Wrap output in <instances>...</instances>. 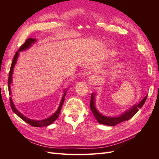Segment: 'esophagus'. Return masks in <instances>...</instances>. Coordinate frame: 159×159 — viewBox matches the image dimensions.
Instances as JSON below:
<instances>
[{"mask_svg":"<svg viewBox=\"0 0 159 159\" xmlns=\"http://www.w3.org/2000/svg\"><path fill=\"white\" fill-rule=\"evenodd\" d=\"M98 75H91L89 78V80H88V81L90 85H95L98 83Z\"/></svg>","mask_w":159,"mask_h":159,"instance_id":"obj_1","label":"esophagus"}]
</instances>
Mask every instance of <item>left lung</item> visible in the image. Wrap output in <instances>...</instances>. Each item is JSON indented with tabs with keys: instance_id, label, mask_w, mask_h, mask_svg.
Instances as JSON below:
<instances>
[{
	"instance_id": "left-lung-1",
	"label": "left lung",
	"mask_w": 159,
	"mask_h": 159,
	"mask_svg": "<svg viewBox=\"0 0 159 159\" xmlns=\"http://www.w3.org/2000/svg\"><path fill=\"white\" fill-rule=\"evenodd\" d=\"M94 97H95V94L91 93L89 105H90V109L92 111V112L94 115L95 117L96 118V119H97V121L99 122V123H101V124L106 125H109V126H115L117 124H119L125 121H127V120L133 117L138 111L139 109L141 108L143 104L145 103L147 96H145V97L144 98V99L139 104L134 105L131 109L128 110L125 113H124L123 114L120 115L119 117H106V116H104V115H103L102 114H101L95 107V102H94Z\"/></svg>"
}]
</instances>
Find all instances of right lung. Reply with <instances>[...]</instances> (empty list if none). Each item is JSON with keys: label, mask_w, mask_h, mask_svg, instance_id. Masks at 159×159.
<instances>
[{"label": "right lung", "mask_w": 159, "mask_h": 159, "mask_svg": "<svg viewBox=\"0 0 159 159\" xmlns=\"http://www.w3.org/2000/svg\"><path fill=\"white\" fill-rule=\"evenodd\" d=\"M36 41V40L35 38H28V39L26 40L25 42L24 43V44L20 47V48L18 49V51L16 52L15 53V54H14V56L13 57V60H12V64L11 66V69H10V71H9V75H8V92L9 94H11V84L12 83V72H13V68L14 67V65H15L16 62V60H17V57L18 56V52L19 51H22V50H26L28 48H30V46L32 45V43L35 42ZM66 94V92L64 93V95H63V98L61 99V103L60 104V106L57 109V110L56 111V112L53 114L52 116H50V117L47 118L46 119H43V120H39V121H37V120H32L30 119H28V117H25V115H23L22 114H21L20 112L18 111L15 108L14 105V103L12 102V98H10V103H11V107L12 110L14 111V113H15L18 116L21 118L23 121H25V122H26L27 123H28L30 125L33 126V127H44V126H48L49 125L52 124V123H54L56 120L57 119V118L59 116V114L60 113V111L62 107V105L64 103V98H65V95Z\"/></svg>", "instance_id": "add662e5"}]
</instances>
